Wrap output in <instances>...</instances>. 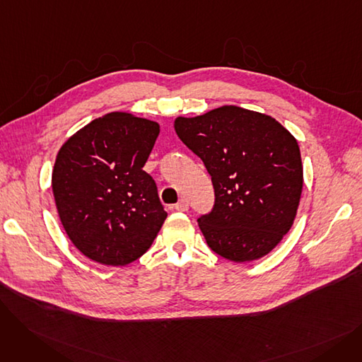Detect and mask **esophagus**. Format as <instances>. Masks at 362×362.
<instances>
[{"instance_id":"34e87169","label":"esophagus","mask_w":362,"mask_h":362,"mask_svg":"<svg viewBox=\"0 0 362 362\" xmlns=\"http://www.w3.org/2000/svg\"><path fill=\"white\" fill-rule=\"evenodd\" d=\"M187 208H189V202L185 198H182L177 204H175V210L177 211H187Z\"/></svg>"}]
</instances>
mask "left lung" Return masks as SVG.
<instances>
[{
    "mask_svg": "<svg viewBox=\"0 0 362 362\" xmlns=\"http://www.w3.org/2000/svg\"><path fill=\"white\" fill-rule=\"evenodd\" d=\"M180 141L214 186V206L198 218L210 248L235 262L267 255L293 224L302 194L296 139L277 120L236 105L177 117Z\"/></svg>",
    "mask_w": 362,
    "mask_h": 362,
    "instance_id": "8db88e82",
    "label": "left lung"
}]
</instances>
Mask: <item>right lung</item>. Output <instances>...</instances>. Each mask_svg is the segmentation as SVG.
I'll return each instance as SVG.
<instances>
[{"label":"right lung","instance_id":"add662e5","mask_svg":"<svg viewBox=\"0 0 362 362\" xmlns=\"http://www.w3.org/2000/svg\"><path fill=\"white\" fill-rule=\"evenodd\" d=\"M160 126L110 112L60 148L52 194L64 230L85 257L126 265L142 257L167 217L157 185L142 168Z\"/></svg>","mask_w":362,"mask_h":362}]
</instances>
